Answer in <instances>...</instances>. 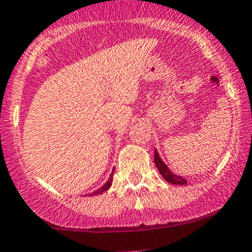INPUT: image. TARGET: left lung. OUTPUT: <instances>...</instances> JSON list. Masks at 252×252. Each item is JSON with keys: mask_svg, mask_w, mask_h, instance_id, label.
Masks as SVG:
<instances>
[{"mask_svg": "<svg viewBox=\"0 0 252 252\" xmlns=\"http://www.w3.org/2000/svg\"><path fill=\"white\" fill-rule=\"evenodd\" d=\"M154 153H155L154 160H155L156 167L158 168L161 176H162V177L165 178V180L167 181L168 183H172V185H180V186L181 185H187V180H186V178H183L182 176L175 175V173H173L172 171H171L170 168L166 166V163H163V161L161 160V158L158 156V151L154 150Z\"/></svg>", "mask_w": 252, "mask_h": 252, "instance_id": "1", "label": "left lung"}]
</instances>
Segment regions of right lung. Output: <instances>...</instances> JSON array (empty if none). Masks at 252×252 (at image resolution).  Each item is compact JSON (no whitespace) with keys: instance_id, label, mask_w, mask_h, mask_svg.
Wrapping results in <instances>:
<instances>
[{"instance_id":"obj_1","label":"right lung","mask_w":252,"mask_h":252,"mask_svg":"<svg viewBox=\"0 0 252 252\" xmlns=\"http://www.w3.org/2000/svg\"><path fill=\"white\" fill-rule=\"evenodd\" d=\"M114 171V170H113ZM112 182H113V172L111 173V176H109V178H108V181H107L106 183H104L103 186H102L101 188H98V189H97V191H94V192H92V193H90V196H97V194H101V193H103V192H106L107 189H108L109 187H111L112 186Z\"/></svg>"}]
</instances>
